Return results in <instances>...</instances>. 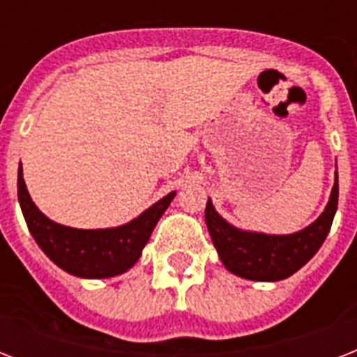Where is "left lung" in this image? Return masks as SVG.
I'll return each instance as SVG.
<instances>
[{"instance_id":"obj_1","label":"left lung","mask_w":357,"mask_h":357,"mask_svg":"<svg viewBox=\"0 0 357 357\" xmlns=\"http://www.w3.org/2000/svg\"><path fill=\"white\" fill-rule=\"evenodd\" d=\"M339 183L335 172L332 196L315 222L293 235H265L243 231L224 220L213 207L206 206V224L224 266L244 280L278 282L302 268L324 243L337 211Z\"/></svg>"}]
</instances>
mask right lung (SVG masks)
I'll use <instances>...</instances> for the list:
<instances>
[{
    "instance_id": "add662e5",
    "label": "right lung",
    "mask_w": 357,
    "mask_h": 357,
    "mask_svg": "<svg viewBox=\"0 0 357 357\" xmlns=\"http://www.w3.org/2000/svg\"><path fill=\"white\" fill-rule=\"evenodd\" d=\"M174 196L170 192L120 228L75 229L38 211L25 187L22 165L18 168V200L31 235L55 265L79 278H111L131 268Z\"/></svg>"
}]
</instances>
